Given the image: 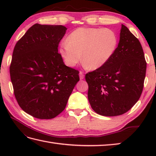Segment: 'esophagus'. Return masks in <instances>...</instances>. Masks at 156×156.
I'll use <instances>...</instances> for the list:
<instances>
[{"instance_id": "esophagus-1", "label": "esophagus", "mask_w": 156, "mask_h": 156, "mask_svg": "<svg viewBox=\"0 0 156 156\" xmlns=\"http://www.w3.org/2000/svg\"><path fill=\"white\" fill-rule=\"evenodd\" d=\"M79 76H80V80H82V79H84V73L82 72V71H80V73H79Z\"/></svg>"}]
</instances>
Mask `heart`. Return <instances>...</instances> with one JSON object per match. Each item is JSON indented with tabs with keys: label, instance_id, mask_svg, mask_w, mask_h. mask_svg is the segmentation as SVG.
I'll use <instances>...</instances> for the list:
<instances>
[{
	"label": "heart",
	"instance_id": "heart-1",
	"mask_svg": "<svg viewBox=\"0 0 156 156\" xmlns=\"http://www.w3.org/2000/svg\"><path fill=\"white\" fill-rule=\"evenodd\" d=\"M117 44V36L110 29L81 27L72 32L62 43L59 52L69 67H74L82 58L89 68L96 69L109 61Z\"/></svg>",
	"mask_w": 156,
	"mask_h": 156
}]
</instances>
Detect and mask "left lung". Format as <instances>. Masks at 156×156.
Segmentation results:
<instances>
[{"instance_id": "1", "label": "left lung", "mask_w": 156, "mask_h": 156, "mask_svg": "<svg viewBox=\"0 0 156 156\" xmlns=\"http://www.w3.org/2000/svg\"><path fill=\"white\" fill-rule=\"evenodd\" d=\"M147 63L139 39L122 25L118 47L102 67L85 76L92 108L102 116L127 112L140 99Z\"/></svg>"}]
</instances>
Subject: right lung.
<instances>
[{
    "mask_svg": "<svg viewBox=\"0 0 156 156\" xmlns=\"http://www.w3.org/2000/svg\"><path fill=\"white\" fill-rule=\"evenodd\" d=\"M66 27L35 24L16 42L10 76L16 101L39 119L55 117L64 110L79 71L66 66L58 45Z\"/></svg>",
    "mask_w": 156,
    "mask_h": 156,
    "instance_id": "add662e5",
    "label": "right lung"
}]
</instances>
